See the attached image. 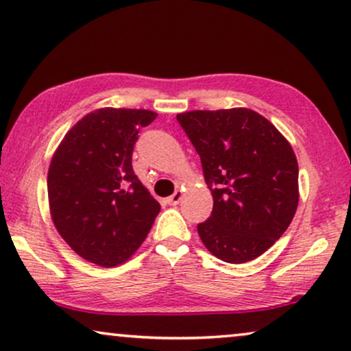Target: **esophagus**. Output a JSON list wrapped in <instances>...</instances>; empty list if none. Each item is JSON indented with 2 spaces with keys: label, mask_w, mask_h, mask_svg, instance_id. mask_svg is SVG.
<instances>
[{
  "label": "esophagus",
  "mask_w": 351,
  "mask_h": 351,
  "mask_svg": "<svg viewBox=\"0 0 351 351\" xmlns=\"http://www.w3.org/2000/svg\"><path fill=\"white\" fill-rule=\"evenodd\" d=\"M182 199V191H176L173 195H170L169 199H167V202H169V205H178Z\"/></svg>",
  "instance_id": "1"
}]
</instances>
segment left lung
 Wrapping results in <instances>:
<instances>
[{
	"label": "left lung",
	"mask_w": 351,
	"mask_h": 351,
	"mask_svg": "<svg viewBox=\"0 0 351 351\" xmlns=\"http://www.w3.org/2000/svg\"><path fill=\"white\" fill-rule=\"evenodd\" d=\"M213 195V211L197 226L206 250L229 264L267 251L293 221L299 204V167L274 124L246 108L189 111L176 116Z\"/></svg>",
	"instance_id": "8db88e82"
}]
</instances>
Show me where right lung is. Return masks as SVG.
Masks as SVG:
<instances>
[{
  "mask_svg": "<svg viewBox=\"0 0 351 351\" xmlns=\"http://www.w3.org/2000/svg\"><path fill=\"white\" fill-rule=\"evenodd\" d=\"M157 117L147 110L101 108L66 133L52 157L47 194L62 239L88 263H125L149 234L160 205L132 167L141 127Z\"/></svg>",
  "mask_w": 351,
  "mask_h": 351,
  "instance_id": "right-lung-1",
  "label": "right lung"
}]
</instances>
